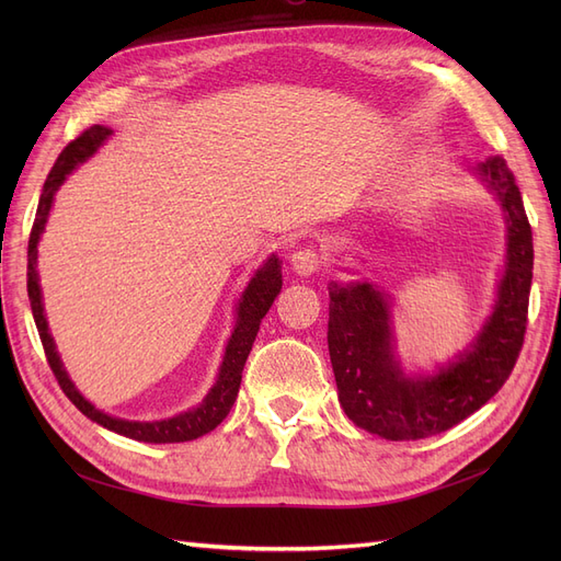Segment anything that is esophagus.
Listing matches in <instances>:
<instances>
[{
  "mask_svg": "<svg viewBox=\"0 0 561 561\" xmlns=\"http://www.w3.org/2000/svg\"><path fill=\"white\" fill-rule=\"evenodd\" d=\"M320 254L313 248H299L297 252H293L290 257V268L299 276H311L320 268Z\"/></svg>",
  "mask_w": 561,
  "mask_h": 561,
  "instance_id": "esophagus-1",
  "label": "esophagus"
}]
</instances>
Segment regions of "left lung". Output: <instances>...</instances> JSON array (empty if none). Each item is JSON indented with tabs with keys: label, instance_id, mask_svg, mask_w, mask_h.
Returning a JSON list of instances; mask_svg holds the SVG:
<instances>
[{
	"label": "left lung",
	"instance_id": "8db88e82",
	"mask_svg": "<svg viewBox=\"0 0 561 561\" xmlns=\"http://www.w3.org/2000/svg\"><path fill=\"white\" fill-rule=\"evenodd\" d=\"M474 173L501 201L507 225L505 271L482 332L433 377H407L393 351L390 301L371 283H330L328 346L339 402L355 426L396 443L454 428L494 398L519 358L534 271L531 225L503 157Z\"/></svg>",
	"mask_w": 561,
	"mask_h": 561
}]
</instances>
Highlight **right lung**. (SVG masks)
<instances>
[{
  "label": "right lung",
  "instance_id": "add662e5",
  "mask_svg": "<svg viewBox=\"0 0 561 561\" xmlns=\"http://www.w3.org/2000/svg\"><path fill=\"white\" fill-rule=\"evenodd\" d=\"M110 135H112V128H107V126L95 124V126L87 128L79 135V138H75L60 151L56 165L50 168V173L44 182L37 217H35V225H32L30 243H27L30 307H32V316H35V322H37L48 367L54 369L62 393L70 398V402L83 416H89L91 421L100 423V426L107 431H114V433L130 437V439H138V443H151V445L186 443V439H196L201 435L210 433L213 428H217L233 407L236 396H239V388H241L245 360H248L250 348L254 344V336H257V332H260V322L280 293V285H283L280 262L276 254H271V257L264 262V266L257 268V274H254L252 280L248 283L243 297L239 299V309H236V325L229 336L225 360H222V365H219V377H217L215 386L210 388L206 400H203L198 407H194V410L184 412V414H178L173 419H163V421H126V419H116V416H110L105 412L95 410V407L75 388L70 377H67V371L60 363V355L54 344V336H50V332H48V322L44 316V304H42L39 274H37V243L42 239L50 203H54L58 186L65 182V178L70 175L79 163L93 157L98 147L103 145Z\"/></svg>",
  "mask_w": 561,
  "mask_h": 561
}]
</instances>
